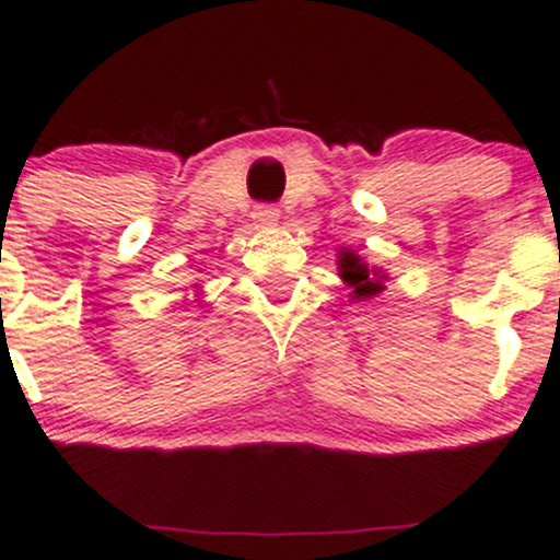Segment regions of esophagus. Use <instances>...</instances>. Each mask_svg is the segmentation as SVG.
<instances>
[{"instance_id":"esophagus-1","label":"esophagus","mask_w":560,"mask_h":560,"mask_svg":"<svg viewBox=\"0 0 560 560\" xmlns=\"http://www.w3.org/2000/svg\"><path fill=\"white\" fill-rule=\"evenodd\" d=\"M279 217L281 213L276 206H257L252 213V219L257 228H276V224H279Z\"/></svg>"}]
</instances>
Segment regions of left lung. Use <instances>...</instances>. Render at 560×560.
Instances as JSON below:
<instances>
[{"instance_id": "obj_1", "label": "left lung", "mask_w": 560, "mask_h": 560, "mask_svg": "<svg viewBox=\"0 0 560 560\" xmlns=\"http://www.w3.org/2000/svg\"><path fill=\"white\" fill-rule=\"evenodd\" d=\"M338 276L352 290L349 292L352 301H369V298H376L380 292H385V270L376 268V265H369L352 248H338Z\"/></svg>"}]
</instances>
